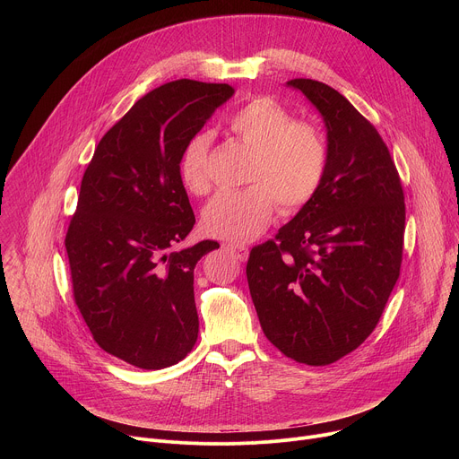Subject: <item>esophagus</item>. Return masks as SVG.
Listing matches in <instances>:
<instances>
[{
	"mask_svg": "<svg viewBox=\"0 0 459 459\" xmlns=\"http://www.w3.org/2000/svg\"><path fill=\"white\" fill-rule=\"evenodd\" d=\"M225 247H227V250L232 252L234 257H238L239 261H247V257H248V248L247 247L238 245V243H227Z\"/></svg>",
	"mask_w": 459,
	"mask_h": 459,
	"instance_id": "1",
	"label": "esophagus"
}]
</instances>
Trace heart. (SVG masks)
Masks as SVG:
<instances>
[{
  "mask_svg": "<svg viewBox=\"0 0 459 459\" xmlns=\"http://www.w3.org/2000/svg\"><path fill=\"white\" fill-rule=\"evenodd\" d=\"M229 128L252 151L247 179L254 183L216 194L202 212V229L211 238L248 241L267 229L278 202L292 212L314 198L326 169V145L312 123L292 121L283 105L264 96L245 101L230 116ZM209 149L211 136L198 134L181 156V181L192 194L211 186Z\"/></svg>",
  "mask_w": 459,
  "mask_h": 459,
  "instance_id": "obj_1",
  "label": "heart"
}]
</instances>
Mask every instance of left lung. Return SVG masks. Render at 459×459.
<instances>
[{
	"label": "left lung",
	"mask_w": 459,
	"mask_h": 459,
	"mask_svg": "<svg viewBox=\"0 0 459 459\" xmlns=\"http://www.w3.org/2000/svg\"><path fill=\"white\" fill-rule=\"evenodd\" d=\"M326 128V169L314 198L274 239L250 250L247 280L269 342L319 367L358 349L400 278L405 202L377 130L333 87L296 78Z\"/></svg>",
	"instance_id": "1"
}]
</instances>
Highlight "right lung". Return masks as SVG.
<instances>
[{
  "instance_id": "1",
  "label": "right lung",
  "mask_w": 459,
  "mask_h": 459,
  "mask_svg": "<svg viewBox=\"0 0 459 459\" xmlns=\"http://www.w3.org/2000/svg\"><path fill=\"white\" fill-rule=\"evenodd\" d=\"M234 96L227 83L176 80L134 103L98 143L65 248L76 305L96 343L145 370L181 361L198 340L195 264L216 241L174 247L195 218L179 163Z\"/></svg>"
}]
</instances>
